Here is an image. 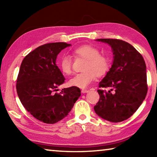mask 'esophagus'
I'll use <instances>...</instances> for the list:
<instances>
[{"label":"esophagus","instance_id":"esophagus-1","mask_svg":"<svg viewBox=\"0 0 157 157\" xmlns=\"http://www.w3.org/2000/svg\"><path fill=\"white\" fill-rule=\"evenodd\" d=\"M89 91V90H87V89H82V94H86V93H88Z\"/></svg>","mask_w":157,"mask_h":157}]
</instances>
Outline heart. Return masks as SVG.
I'll list each match as a JSON object with an SVG mask.
<instances>
[{
	"instance_id": "heart-1",
	"label": "heart",
	"mask_w": 157,
	"mask_h": 157,
	"mask_svg": "<svg viewBox=\"0 0 157 157\" xmlns=\"http://www.w3.org/2000/svg\"><path fill=\"white\" fill-rule=\"evenodd\" d=\"M75 57L86 59L84 72L78 73L71 78L69 84L73 86L80 89L86 88L94 80L95 76L102 77L107 73L110 66V60L105 55L100 53L99 49L91 45H82L73 50ZM59 68L66 75L72 73V60L68 55L61 57L59 63Z\"/></svg>"
}]
</instances>
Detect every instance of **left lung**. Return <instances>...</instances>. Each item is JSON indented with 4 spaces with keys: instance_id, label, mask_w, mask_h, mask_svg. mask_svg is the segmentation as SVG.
Segmentation results:
<instances>
[{
    "instance_id": "8db88e82",
    "label": "left lung",
    "mask_w": 157,
    "mask_h": 157,
    "mask_svg": "<svg viewBox=\"0 0 157 157\" xmlns=\"http://www.w3.org/2000/svg\"><path fill=\"white\" fill-rule=\"evenodd\" d=\"M109 44L113 62L100 82V100L94 107L101 118L113 123L127 120L135 113L147 93L146 65L140 53L131 44L121 39H99Z\"/></svg>"
}]
</instances>
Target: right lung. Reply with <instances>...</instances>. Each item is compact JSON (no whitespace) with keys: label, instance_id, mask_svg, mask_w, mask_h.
<instances>
[{"label":"right lung","instance_id":"right-lung-1","mask_svg":"<svg viewBox=\"0 0 157 157\" xmlns=\"http://www.w3.org/2000/svg\"><path fill=\"white\" fill-rule=\"evenodd\" d=\"M70 46L64 42L44 44L26 55L21 63L16 84L18 96L25 109L44 123L62 120L81 95L76 86L55 93L65 80L55 63L57 56Z\"/></svg>","mask_w":157,"mask_h":157}]
</instances>
